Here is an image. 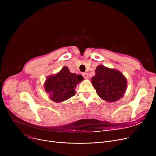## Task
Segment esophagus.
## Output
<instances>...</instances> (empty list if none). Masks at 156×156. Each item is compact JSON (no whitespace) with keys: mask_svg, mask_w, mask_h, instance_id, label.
I'll list each match as a JSON object with an SVG mask.
<instances>
[{"mask_svg":"<svg viewBox=\"0 0 156 156\" xmlns=\"http://www.w3.org/2000/svg\"><path fill=\"white\" fill-rule=\"evenodd\" d=\"M82 75H83V76L84 77V78L85 79H88V74L87 73H83L82 74Z\"/></svg>","mask_w":156,"mask_h":156,"instance_id":"1","label":"esophagus"}]
</instances>
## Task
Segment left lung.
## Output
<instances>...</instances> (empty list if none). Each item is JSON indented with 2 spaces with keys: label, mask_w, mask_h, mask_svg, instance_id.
<instances>
[{
  "label": "left lung",
  "mask_w": 156,
  "mask_h": 156,
  "mask_svg": "<svg viewBox=\"0 0 156 156\" xmlns=\"http://www.w3.org/2000/svg\"><path fill=\"white\" fill-rule=\"evenodd\" d=\"M95 73L92 83L101 99L114 102L123 97L127 88V80L121 71L99 65Z\"/></svg>",
  "instance_id": "left-lung-1"
}]
</instances>
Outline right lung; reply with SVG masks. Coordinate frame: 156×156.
I'll list each match as a JSON object with an SVG mask.
<instances>
[{"instance_id":"1","label":"right lung","mask_w":156,"mask_h":156,"mask_svg":"<svg viewBox=\"0 0 156 156\" xmlns=\"http://www.w3.org/2000/svg\"><path fill=\"white\" fill-rule=\"evenodd\" d=\"M83 80L81 75L72 73L68 67L64 66L58 73L46 78L45 91L51 101L62 102L75 95V88Z\"/></svg>"}]
</instances>
